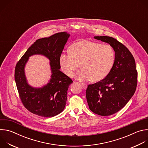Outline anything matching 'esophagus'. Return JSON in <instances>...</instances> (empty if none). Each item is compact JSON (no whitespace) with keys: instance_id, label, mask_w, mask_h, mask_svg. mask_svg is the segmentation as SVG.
Masks as SVG:
<instances>
[{"instance_id":"esophagus-1","label":"esophagus","mask_w":148,"mask_h":148,"mask_svg":"<svg viewBox=\"0 0 148 148\" xmlns=\"http://www.w3.org/2000/svg\"><path fill=\"white\" fill-rule=\"evenodd\" d=\"M81 85H82V87H83V88H84V90L87 89V84H84V83H81Z\"/></svg>"}]
</instances>
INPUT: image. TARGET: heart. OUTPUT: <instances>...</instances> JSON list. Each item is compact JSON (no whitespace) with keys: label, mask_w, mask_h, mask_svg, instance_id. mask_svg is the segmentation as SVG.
Listing matches in <instances>:
<instances>
[{"label":"heart","mask_w":148,"mask_h":148,"mask_svg":"<svg viewBox=\"0 0 148 148\" xmlns=\"http://www.w3.org/2000/svg\"><path fill=\"white\" fill-rule=\"evenodd\" d=\"M115 60V53L108 45H101L90 40L75 42L69 53H62L59 57V64L62 71L71 77L78 68L81 69L74 75L79 80L91 79L99 81L107 76Z\"/></svg>","instance_id":"obj_1"}]
</instances>
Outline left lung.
Masks as SVG:
<instances>
[{
	"label": "left lung",
	"mask_w": 148,
	"mask_h": 148,
	"mask_svg": "<svg viewBox=\"0 0 148 148\" xmlns=\"http://www.w3.org/2000/svg\"><path fill=\"white\" fill-rule=\"evenodd\" d=\"M94 38L112 47L115 61L106 77L88 86L86 98L92 112L109 116L121 110L134 95L137 86L138 72L132 54L121 42L109 36Z\"/></svg>",
	"instance_id": "1"
}]
</instances>
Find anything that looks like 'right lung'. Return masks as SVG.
Segmentation results:
<instances>
[{
	"label": "right lung",
	"instance_id": "obj_1",
	"mask_svg": "<svg viewBox=\"0 0 148 148\" xmlns=\"http://www.w3.org/2000/svg\"><path fill=\"white\" fill-rule=\"evenodd\" d=\"M69 36V34L64 32L37 40L17 62L14 79L18 95L24 107L34 114L53 117L65 108L67 90L73 81L60 71L59 57ZM33 54L44 55L51 61L52 78L46 86L40 89L30 86L24 74L25 63Z\"/></svg>",
	"mask_w": 148,
	"mask_h": 148
}]
</instances>
